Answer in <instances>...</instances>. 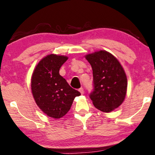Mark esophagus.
I'll return each instance as SVG.
<instances>
[{
  "label": "esophagus",
  "instance_id": "esophagus-1",
  "mask_svg": "<svg viewBox=\"0 0 155 155\" xmlns=\"http://www.w3.org/2000/svg\"><path fill=\"white\" fill-rule=\"evenodd\" d=\"M78 91H79L80 93H81V94H84V90H83V88H82V87L79 88V89H78Z\"/></svg>",
  "mask_w": 155,
  "mask_h": 155
}]
</instances>
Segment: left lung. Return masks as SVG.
<instances>
[{
    "mask_svg": "<svg viewBox=\"0 0 155 155\" xmlns=\"http://www.w3.org/2000/svg\"><path fill=\"white\" fill-rule=\"evenodd\" d=\"M85 57L92 68L94 89L90 97L93 104L104 112L113 111L126 98L127 81L124 68L114 56L105 50Z\"/></svg>",
    "mask_w": 155,
    "mask_h": 155,
    "instance_id": "8db88e82",
    "label": "left lung"
}]
</instances>
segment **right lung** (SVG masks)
Segmentation results:
<instances>
[{
	"instance_id": "right-lung-1",
	"label": "right lung",
	"mask_w": 155,
	"mask_h": 155,
	"mask_svg": "<svg viewBox=\"0 0 155 155\" xmlns=\"http://www.w3.org/2000/svg\"><path fill=\"white\" fill-rule=\"evenodd\" d=\"M68 59L63 55H47L39 61L31 75V92L36 105L54 119L67 114L74 98L81 95L59 74L61 65Z\"/></svg>"
}]
</instances>
